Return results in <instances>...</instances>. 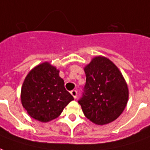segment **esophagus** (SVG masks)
<instances>
[{
  "instance_id": "1",
  "label": "esophagus",
  "mask_w": 150,
  "mask_h": 150,
  "mask_svg": "<svg viewBox=\"0 0 150 150\" xmlns=\"http://www.w3.org/2000/svg\"><path fill=\"white\" fill-rule=\"evenodd\" d=\"M70 93L72 94V96L76 99V97H77V92H76V90H72V91L70 92Z\"/></svg>"
}]
</instances>
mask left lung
Wrapping results in <instances>:
<instances>
[{
    "instance_id": "1",
    "label": "left lung",
    "mask_w": 150,
    "mask_h": 150,
    "mask_svg": "<svg viewBox=\"0 0 150 150\" xmlns=\"http://www.w3.org/2000/svg\"><path fill=\"white\" fill-rule=\"evenodd\" d=\"M86 83L78 100L86 117L96 125L109 124L121 115L129 100V88L115 64L98 56L86 64Z\"/></svg>"
}]
</instances>
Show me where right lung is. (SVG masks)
<instances>
[{
    "label": "right lung",
    "mask_w": 150,
    "mask_h": 150,
    "mask_svg": "<svg viewBox=\"0 0 150 150\" xmlns=\"http://www.w3.org/2000/svg\"><path fill=\"white\" fill-rule=\"evenodd\" d=\"M59 69L49 62L35 66L27 74L21 92V100L31 117L49 122L58 117L74 97L64 88Z\"/></svg>",
    "instance_id": "add662e5"
}]
</instances>
